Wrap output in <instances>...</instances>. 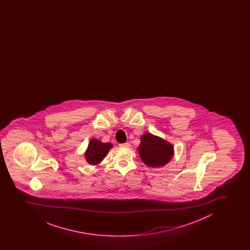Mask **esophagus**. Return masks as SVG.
I'll list each match as a JSON object with an SVG mask.
<instances>
[{"instance_id": "1", "label": "esophagus", "mask_w": 250, "mask_h": 250, "mask_svg": "<svg viewBox=\"0 0 250 250\" xmlns=\"http://www.w3.org/2000/svg\"><path fill=\"white\" fill-rule=\"evenodd\" d=\"M120 147H124V148H129L130 145L128 143H125V144H120Z\"/></svg>"}]
</instances>
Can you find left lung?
<instances>
[{"instance_id":"obj_1","label":"left lung","mask_w":250,"mask_h":250,"mask_svg":"<svg viewBox=\"0 0 250 250\" xmlns=\"http://www.w3.org/2000/svg\"><path fill=\"white\" fill-rule=\"evenodd\" d=\"M138 149L142 161L152 167L165 165L174 154L173 145L150 133L142 136L141 144Z\"/></svg>"}]
</instances>
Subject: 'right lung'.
I'll list each match as a JSON object with an SVG mask.
<instances>
[{"label": "right lung", "mask_w": 250, "mask_h": 250, "mask_svg": "<svg viewBox=\"0 0 250 250\" xmlns=\"http://www.w3.org/2000/svg\"><path fill=\"white\" fill-rule=\"evenodd\" d=\"M112 147V145L110 143L103 144L97 139H92L87 147V152L85 154L87 163L91 165H95L100 163Z\"/></svg>", "instance_id": "1"}]
</instances>
